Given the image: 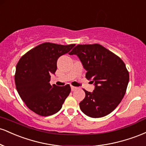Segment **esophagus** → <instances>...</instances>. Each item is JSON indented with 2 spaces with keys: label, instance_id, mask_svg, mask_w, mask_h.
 Wrapping results in <instances>:
<instances>
[{
  "label": "esophagus",
  "instance_id": "esophagus-1",
  "mask_svg": "<svg viewBox=\"0 0 146 146\" xmlns=\"http://www.w3.org/2000/svg\"><path fill=\"white\" fill-rule=\"evenodd\" d=\"M71 90L72 91H74V90H77L78 89V87H75V86H71Z\"/></svg>",
  "mask_w": 146,
  "mask_h": 146
}]
</instances>
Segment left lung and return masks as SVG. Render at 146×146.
Wrapping results in <instances>:
<instances>
[{
  "label": "left lung",
  "instance_id": "1",
  "mask_svg": "<svg viewBox=\"0 0 146 146\" xmlns=\"http://www.w3.org/2000/svg\"><path fill=\"white\" fill-rule=\"evenodd\" d=\"M76 55L86 71V78L94 84L93 92H85L80 108L93 118L104 117L113 111L124 96L129 73L121 58L98 44H78L69 53Z\"/></svg>",
  "mask_w": 146,
  "mask_h": 146
}]
</instances>
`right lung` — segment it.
<instances>
[{
	"instance_id": "1",
	"label": "right lung",
	"mask_w": 146,
	"mask_h": 146,
	"mask_svg": "<svg viewBox=\"0 0 146 146\" xmlns=\"http://www.w3.org/2000/svg\"><path fill=\"white\" fill-rule=\"evenodd\" d=\"M74 46L45 42L30 50L18 61L16 89L27 106L38 115L46 117L58 113L69 95V84L51 86L49 82L57 70L58 58Z\"/></svg>"
}]
</instances>
